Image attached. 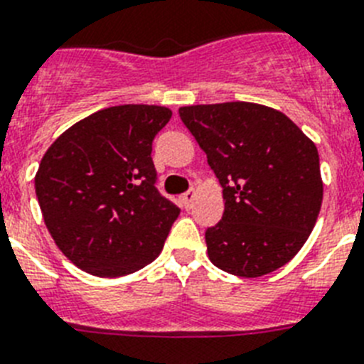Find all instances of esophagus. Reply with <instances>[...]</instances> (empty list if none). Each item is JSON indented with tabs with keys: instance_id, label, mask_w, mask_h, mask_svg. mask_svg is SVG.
Wrapping results in <instances>:
<instances>
[{
	"instance_id": "1",
	"label": "esophagus",
	"mask_w": 364,
	"mask_h": 364,
	"mask_svg": "<svg viewBox=\"0 0 364 364\" xmlns=\"http://www.w3.org/2000/svg\"><path fill=\"white\" fill-rule=\"evenodd\" d=\"M194 198H196V192L192 191V188H191V191L185 192V194H183V196H181L183 207H185V209H187V210L191 209V207H192V201H194Z\"/></svg>"
}]
</instances>
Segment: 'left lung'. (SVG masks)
<instances>
[{
	"label": "left lung",
	"instance_id": "left-lung-1",
	"mask_svg": "<svg viewBox=\"0 0 364 364\" xmlns=\"http://www.w3.org/2000/svg\"><path fill=\"white\" fill-rule=\"evenodd\" d=\"M224 194V215L207 228L210 262L259 277L291 261L309 239L320 205L316 146L283 112L231 102L179 109Z\"/></svg>",
	"mask_w": 364,
	"mask_h": 364
}]
</instances>
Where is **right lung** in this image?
<instances>
[{
	"mask_svg": "<svg viewBox=\"0 0 364 364\" xmlns=\"http://www.w3.org/2000/svg\"><path fill=\"white\" fill-rule=\"evenodd\" d=\"M172 118L157 105H118L73 124L35 177L46 228L60 252L97 277L155 261L181 209L157 191L151 144Z\"/></svg>",
	"mask_w": 364,
	"mask_h": 364,
	"instance_id": "add662e5",
	"label": "right lung"
}]
</instances>
